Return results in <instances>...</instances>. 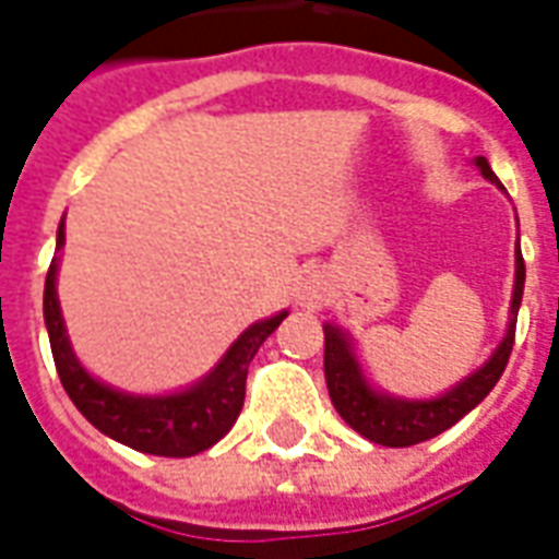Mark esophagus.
<instances>
[{"mask_svg": "<svg viewBox=\"0 0 559 559\" xmlns=\"http://www.w3.org/2000/svg\"><path fill=\"white\" fill-rule=\"evenodd\" d=\"M302 299H305V305H311V308H314V305L320 302V293H317L314 284H311V287H305V296H302Z\"/></svg>", "mask_w": 559, "mask_h": 559, "instance_id": "1", "label": "esophagus"}]
</instances>
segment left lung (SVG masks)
Here are the masks:
<instances>
[{"instance_id":"obj_1","label":"left lung","mask_w":559,"mask_h":559,"mask_svg":"<svg viewBox=\"0 0 559 559\" xmlns=\"http://www.w3.org/2000/svg\"><path fill=\"white\" fill-rule=\"evenodd\" d=\"M476 167L485 179L497 182V176L488 167V160L476 158ZM521 293H524V257L521 248L515 254V293H512V323L506 332L503 344L497 347L488 362L481 365L476 374H469L461 386L445 392L443 399L433 401H395L380 395L365 383L359 365L353 359L350 344L341 335L338 329L326 326V353H323V371H326L329 399L341 413V419L350 425L353 431L368 437L371 443L392 445H416L421 440H431L437 433L449 431L457 419H464L476 404H479L503 377L512 344H515V320L521 308Z\"/></svg>"}]
</instances>
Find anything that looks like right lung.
<instances>
[{
	"mask_svg": "<svg viewBox=\"0 0 559 559\" xmlns=\"http://www.w3.org/2000/svg\"><path fill=\"white\" fill-rule=\"evenodd\" d=\"M56 242H66L62 224H59ZM56 266H59V257H53V263L47 269V281H44V323L50 332L56 371L74 407L98 431L146 455L191 457L218 443L242 413L248 365L260 350V344L281 326L287 311L248 329L227 350L218 368L194 389L179 392V395H164V399H134V395H122L92 380L74 359L66 338V326H62V314H59V299H56Z\"/></svg>",
	"mask_w": 559,
	"mask_h": 559,
	"instance_id": "right-lung-1",
	"label": "right lung"
}]
</instances>
